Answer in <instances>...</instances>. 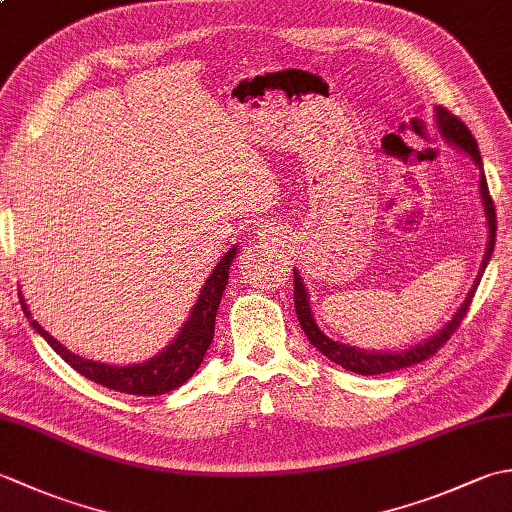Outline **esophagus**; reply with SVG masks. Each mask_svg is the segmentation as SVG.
Returning <instances> with one entry per match:
<instances>
[{
	"label": "esophagus",
	"instance_id": "esophagus-1",
	"mask_svg": "<svg viewBox=\"0 0 512 512\" xmlns=\"http://www.w3.org/2000/svg\"><path fill=\"white\" fill-rule=\"evenodd\" d=\"M279 233L275 231L273 226H262V231H259V237L264 239V242H279Z\"/></svg>",
	"mask_w": 512,
	"mask_h": 512
}]
</instances>
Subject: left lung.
I'll return each instance as SVG.
<instances>
[{
	"label": "left lung",
	"mask_w": 512,
	"mask_h": 512,
	"mask_svg": "<svg viewBox=\"0 0 512 512\" xmlns=\"http://www.w3.org/2000/svg\"><path fill=\"white\" fill-rule=\"evenodd\" d=\"M436 118H438V129L440 134L449 140L451 145H455L458 149L466 151L473 160L475 165L482 169V156H480V149H477L475 138L471 134V129L466 127L458 116H453L449 110H444V107H436ZM480 193H482V202H484V213H486V224H488V244H486V255L482 259V266H480V273H477L475 281H473V288L469 290V295H466L464 303L458 308V312L453 314V319L444 325V328L429 336L427 341H422L418 345L409 347V350H402V352H367V350H356L352 345H345L339 341H332L330 336H325L321 332V328L314 321V314L310 308V299H308V290L303 286V279L299 275V270H292V275H295V310H297V319L301 323V330L306 332V336L310 339V343L317 347V350L328 356L332 363L341 365L347 372H354V374H361V376H376V374H387V372H396V369L402 367H411L416 363L427 361L429 356L436 354L440 347L451 339V334L458 330V325L462 323V319L466 317V312H469L471 301L475 297V290L480 286V279L486 270V264L491 262V255H493V248H495V231H497V215H495V204L491 193H488V184H486V176L482 171L480 176Z\"/></svg>",
	"instance_id": "8db88e82"
}]
</instances>
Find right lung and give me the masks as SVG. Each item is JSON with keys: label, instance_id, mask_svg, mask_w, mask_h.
<instances>
[{"label": "right lung", "instance_id": "add662e5", "mask_svg": "<svg viewBox=\"0 0 512 512\" xmlns=\"http://www.w3.org/2000/svg\"><path fill=\"white\" fill-rule=\"evenodd\" d=\"M235 253H237V246L228 250V253L220 259V264L213 268V273L209 275L204 288L200 290L198 301H195L191 317L182 325L176 339H173L160 354L149 358L145 363L116 367L107 363L88 361V358L76 356L68 350V347H63L52 334L43 330L37 321H30V323L65 363L88 380H94V383H99L107 389L121 391V394L162 396L167 394V391L187 383V380L195 374V369H198L200 363L204 361V354L213 341L215 314H217V308H220L224 288L228 284V270H231ZM19 301L26 317L32 319L30 310L26 308L24 297H19Z\"/></svg>", "mask_w": 512, "mask_h": 512}]
</instances>
